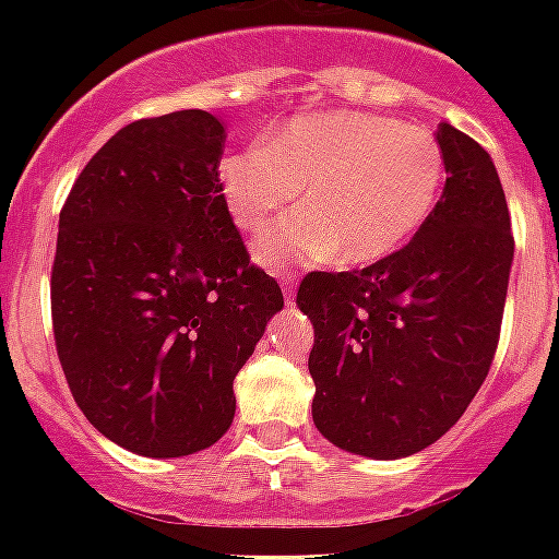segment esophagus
<instances>
[{"label": "esophagus", "mask_w": 559, "mask_h": 559, "mask_svg": "<svg viewBox=\"0 0 559 559\" xmlns=\"http://www.w3.org/2000/svg\"><path fill=\"white\" fill-rule=\"evenodd\" d=\"M281 284H284V296H287V301H293V287H296V275H293V272H281Z\"/></svg>", "instance_id": "obj_1"}]
</instances>
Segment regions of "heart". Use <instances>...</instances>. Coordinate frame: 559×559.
I'll return each mask as SVG.
<instances>
[{
	"label": "heart",
	"instance_id": "obj_1",
	"mask_svg": "<svg viewBox=\"0 0 559 559\" xmlns=\"http://www.w3.org/2000/svg\"><path fill=\"white\" fill-rule=\"evenodd\" d=\"M447 159L424 127L371 112H313L284 124L266 147L219 162V191L266 266L389 258L420 231L438 205Z\"/></svg>",
	"mask_w": 559,
	"mask_h": 559
}]
</instances>
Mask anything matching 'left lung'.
Listing matches in <instances>:
<instances>
[{
	"label": "left lung",
	"instance_id": "8db88e82",
	"mask_svg": "<svg viewBox=\"0 0 559 559\" xmlns=\"http://www.w3.org/2000/svg\"><path fill=\"white\" fill-rule=\"evenodd\" d=\"M447 186L420 231L354 272H307L316 429L340 450L403 459L459 424L502 333L511 214L493 159L452 124L435 133Z\"/></svg>",
	"mask_w": 559,
	"mask_h": 559
}]
</instances>
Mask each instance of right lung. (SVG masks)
Listing matches in <instances>:
<instances>
[{
    "label": "right lung",
    "mask_w": 559,
    "mask_h": 559,
    "mask_svg": "<svg viewBox=\"0 0 559 559\" xmlns=\"http://www.w3.org/2000/svg\"><path fill=\"white\" fill-rule=\"evenodd\" d=\"M226 127L179 109L121 127L60 211L55 345L74 403L147 459L217 443L235 377L284 307L219 191Z\"/></svg>",
    "instance_id": "add662e5"
}]
</instances>
